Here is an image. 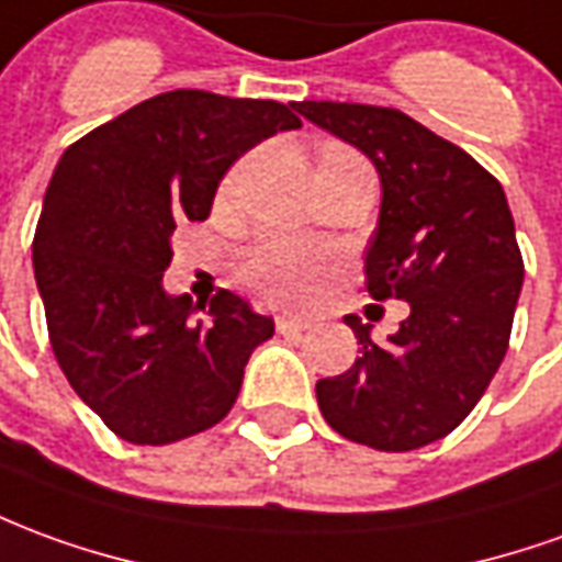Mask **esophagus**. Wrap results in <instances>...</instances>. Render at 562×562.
I'll return each instance as SVG.
<instances>
[{"label": "esophagus", "mask_w": 562, "mask_h": 562, "mask_svg": "<svg viewBox=\"0 0 562 562\" xmlns=\"http://www.w3.org/2000/svg\"><path fill=\"white\" fill-rule=\"evenodd\" d=\"M313 322L310 319H297V316H277V331L280 335H301L307 331Z\"/></svg>", "instance_id": "1"}]
</instances>
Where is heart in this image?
Listing matches in <instances>:
<instances>
[{
    "mask_svg": "<svg viewBox=\"0 0 562 562\" xmlns=\"http://www.w3.org/2000/svg\"><path fill=\"white\" fill-rule=\"evenodd\" d=\"M325 151H344V148L335 145V148H325ZM240 172L243 164L231 170V176L225 179V191H234V186L240 182ZM328 268H331V252L316 246V243L265 240L243 255L237 273H240L246 289L261 294L270 304L294 307V304L307 301L313 289H316V280Z\"/></svg>",
    "mask_w": 562,
    "mask_h": 562,
    "instance_id": "obj_1",
    "label": "heart"
}]
</instances>
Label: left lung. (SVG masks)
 Returning <instances> with one entry per match:
<instances>
[{
  "instance_id": "left-lung-1",
  "label": "left lung",
  "mask_w": 562,
  "mask_h": 562,
  "mask_svg": "<svg viewBox=\"0 0 562 562\" xmlns=\"http://www.w3.org/2000/svg\"><path fill=\"white\" fill-rule=\"evenodd\" d=\"M297 112L362 148L380 172L368 294L411 304L386 344L359 316L344 319L362 356L316 383L322 417L356 445L417 450L472 414L505 359L524 285L508 200L472 155L398 109L304 100Z\"/></svg>"
}]
</instances>
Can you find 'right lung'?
<instances>
[{
  "instance_id": "add662e5",
  "label": "right lung",
  "mask_w": 562,
  "mask_h": 562,
  "mask_svg": "<svg viewBox=\"0 0 562 562\" xmlns=\"http://www.w3.org/2000/svg\"><path fill=\"white\" fill-rule=\"evenodd\" d=\"M294 127L273 100L170 90L63 151L35 225V282L60 371L117 438L172 445L237 402L273 319L227 289L194 307L160 280L176 225L203 222L231 164Z\"/></svg>"
}]
</instances>
